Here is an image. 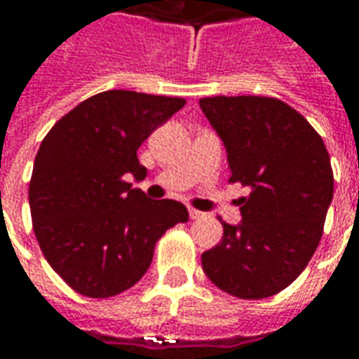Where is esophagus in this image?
<instances>
[{
	"label": "esophagus",
	"mask_w": 359,
	"mask_h": 359,
	"mask_svg": "<svg viewBox=\"0 0 359 359\" xmlns=\"http://www.w3.org/2000/svg\"><path fill=\"white\" fill-rule=\"evenodd\" d=\"M188 215H190V219H192V221H196V219H202V217H203L202 211L194 210V208H190V210H188Z\"/></svg>",
	"instance_id": "obj_1"
}]
</instances>
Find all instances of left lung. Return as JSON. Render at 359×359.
<instances>
[{"mask_svg":"<svg viewBox=\"0 0 359 359\" xmlns=\"http://www.w3.org/2000/svg\"><path fill=\"white\" fill-rule=\"evenodd\" d=\"M200 107L225 142L229 182L250 187L242 221L223 223V238L203 252L202 267L236 298H267L294 283L319 246L334 187L329 151L277 97L213 95Z\"/></svg>","mask_w":359,"mask_h":359,"instance_id":"left-lung-1","label":"left lung"}]
</instances>
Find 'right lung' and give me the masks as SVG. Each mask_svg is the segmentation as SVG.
Instances as JSON below:
<instances>
[{"mask_svg":"<svg viewBox=\"0 0 359 359\" xmlns=\"http://www.w3.org/2000/svg\"><path fill=\"white\" fill-rule=\"evenodd\" d=\"M184 97L107 90L59 118L36 154L28 202L32 229L51 269L88 298L134 286L167 229L187 223L175 200H149L136 149L184 107Z\"/></svg>","mask_w":359,"mask_h":359,"instance_id":"right-lung-1","label":"right lung"}]
</instances>
